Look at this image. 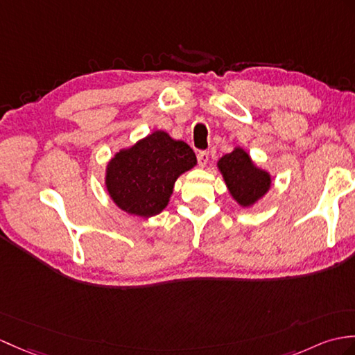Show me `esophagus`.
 <instances>
[{"mask_svg":"<svg viewBox=\"0 0 355 355\" xmlns=\"http://www.w3.org/2000/svg\"><path fill=\"white\" fill-rule=\"evenodd\" d=\"M196 159H198V164H200L201 168H205L210 160V154L207 151H200L196 154Z\"/></svg>","mask_w":355,"mask_h":355,"instance_id":"esophagus-1","label":"esophagus"}]
</instances>
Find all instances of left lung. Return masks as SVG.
I'll list each match as a JSON object with an SVG mask.
<instances>
[{
    "label": "left lung",
    "mask_w": 355,
    "mask_h": 355,
    "mask_svg": "<svg viewBox=\"0 0 355 355\" xmlns=\"http://www.w3.org/2000/svg\"><path fill=\"white\" fill-rule=\"evenodd\" d=\"M218 168L230 193L242 207L255 204L270 189L269 172L255 166L250 154L241 146L219 159Z\"/></svg>",
    "instance_id": "1"
}]
</instances>
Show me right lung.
I'll return each instance as SVG.
<instances>
[{
    "label": "right lung",
    "instance_id": "right-lung-1",
    "mask_svg": "<svg viewBox=\"0 0 355 355\" xmlns=\"http://www.w3.org/2000/svg\"><path fill=\"white\" fill-rule=\"evenodd\" d=\"M195 164L191 146L157 130L114 154L105 169V187L121 210L151 218L166 207L177 178Z\"/></svg>",
    "mask_w": 355,
    "mask_h": 355
}]
</instances>
